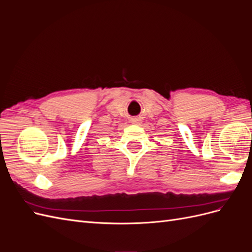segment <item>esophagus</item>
<instances>
[{"label":"esophagus","mask_w":252,"mask_h":252,"mask_svg":"<svg viewBox=\"0 0 252 252\" xmlns=\"http://www.w3.org/2000/svg\"><path fill=\"white\" fill-rule=\"evenodd\" d=\"M131 123L132 124H139L140 123V120L139 119H132L131 120Z\"/></svg>","instance_id":"esophagus-1"}]
</instances>
